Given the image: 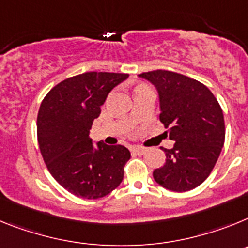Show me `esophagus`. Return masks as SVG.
I'll use <instances>...</instances> for the list:
<instances>
[{"instance_id": "1", "label": "esophagus", "mask_w": 248, "mask_h": 248, "mask_svg": "<svg viewBox=\"0 0 248 248\" xmlns=\"http://www.w3.org/2000/svg\"><path fill=\"white\" fill-rule=\"evenodd\" d=\"M131 151H132L133 154H137V155H143L147 151V148L143 147V146H133L132 148H131Z\"/></svg>"}]
</instances>
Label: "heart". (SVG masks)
I'll use <instances>...</instances> for the list:
<instances>
[{
  "mask_svg": "<svg viewBox=\"0 0 248 248\" xmlns=\"http://www.w3.org/2000/svg\"><path fill=\"white\" fill-rule=\"evenodd\" d=\"M140 87H147V86H145V85H140V86H137L136 88H140Z\"/></svg>",
  "mask_w": 248,
  "mask_h": 248,
  "instance_id": "heart-1",
  "label": "heart"
}]
</instances>
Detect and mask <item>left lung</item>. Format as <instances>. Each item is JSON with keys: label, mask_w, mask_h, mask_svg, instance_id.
Segmentation results:
<instances>
[{"label": "left lung", "mask_w": 248, "mask_h": 248, "mask_svg": "<svg viewBox=\"0 0 248 248\" xmlns=\"http://www.w3.org/2000/svg\"><path fill=\"white\" fill-rule=\"evenodd\" d=\"M160 94V121L175 141L166 163L154 171L157 184L175 192L200 186L214 170L225 143L223 112L203 83L166 70L140 73Z\"/></svg>", "instance_id": "left-lung-1"}]
</instances>
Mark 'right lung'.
Wrapping results in <instances>:
<instances>
[{"label":"right lung","mask_w":248,"mask_h":248,"mask_svg":"<svg viewBox=\"0 0 248 248\" xmlns=\"http://www.w3.org/2000/svg\"><path fill=\"white\" fill-rule=\"evenodd\" d=\"M127 73L86 72L63 79L46 94L37 115V140L49 173L68 192L87 200L108 195L124 180L131 154L98 142L90 130L112 88Z\"/></svg>","instance_id":"obj_1"}]
</instances>
